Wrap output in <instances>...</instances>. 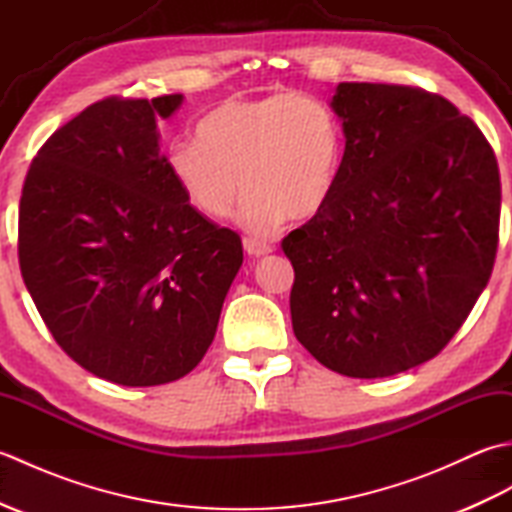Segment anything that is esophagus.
<instances>
[{
	"label": "esophagus",
	"mask_w": 512,
	"mask_h": 512,
	"mask_svg": "<svg viewBox=\"0 0 512 512\" xmlns=\"http://www.w3.org/2000/svg\"><path fill=\"white\" fill-rule=\"evenodd\" d=\"M244 250H246L248 255L262 257V255L273 253V246L262 242V239H257V237H244Z\"/></svg>",
	"instance_id": "34e87169"
}]
</instances>
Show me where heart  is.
<instances>
[{"instance_id": "obj_1", "label": "heart", "mask_w": 512, "mask_h": 512, "mask_svg": "<svg viewBox=\"0 0 512 512\" xmlns=\"http://www.w3.org/2000/svg\"><path fill=\"white\" fill-rule=\"evenodd\" d=\"M343 160V129L328 103L308 94L233 99L206 114L198 140L167 156L173 180L202 215L222 220L239 193V222L268 235L290 217L310 220L330 202Z\"/></svg>"}]
</instances>
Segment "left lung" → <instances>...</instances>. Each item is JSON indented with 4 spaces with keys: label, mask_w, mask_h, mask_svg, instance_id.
<instances>
[{
    "label": "left lung",
    "mask_w": 512,
    "mask_h": 512,
    "mask_svg": "<svg viewBox=\"0 0 512 512\" xmlns=\"http://www.w3.org/2000/svg\"><path fill=\"white\" fill-rule=\"evenodd\" d=\"M345 151L330 202L281 239L292 330L321 365L394 376L438 356L493 273L495 151L440 94L339 83Z\"/></svg>",
    "instance_id": "1"
}]
</instances>
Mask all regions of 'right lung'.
Segmentation results:
<instances>
[{"label": "right lung", "instance_id": "add662e5", "mask_svg": "<svg viewBox=\"0 0 512 512\" xmlns=\"http://www.w3.org/2000/svg\"><path fill=\"white\" fill-rule=\"evenodd\" d=\"M180 103H92L43 143L21 189L19 268L43 323L74 363L125 387L173 383L202 361L244 259L160 154L156 118Z\"/></svg>", "mask_w": 512, "mask_h": 512}]
</instances>
